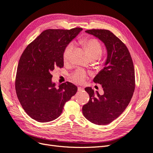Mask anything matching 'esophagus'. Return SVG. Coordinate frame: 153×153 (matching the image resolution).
Listing matches in <instances>:
<instances>
[{"mask_svg":"<svg viewBox=\"0 0 153 153\" xmlns=\"http://www.w3.org/2000/svg\"><path fill=\"white\" fill-rule=\"evenodd\" d=\"M83 87H78V91H79V92H80V91H83Z\"/></svg>","mask_w":153,"mask_h":153,"instance_id":"esophagus-1","label":"esophagus"}]
</instances>
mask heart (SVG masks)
<instances>
[{
    "label": "heart",
    "instance_id": "1",
    "mask_svg": "<svg viewBox=\"0 0 153 153\" xmlns=\"http://www.w3.org/2000/svg\"><path fill=\"white\" fill-rule=\"evenodd\" d=\"M80 42L88 51L91 59H96L101 56L102 52V47L98 40L94 38H84L81 40ZM73 49L74 45L72 43H70L66 45L62 53V59L64 62H68L70 60ZM87 77V72L81 68L76 70L71 75L72 80L78 83L83 82Z\"/></svg>",
    "mask_w": 153,
    "mask_h": 153
}]
</instances>
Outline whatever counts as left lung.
Masks as SVG:
<instances>
[{
  "instance_id": "left-lung-1",
  "label": "left lung",
  "mask_w": 153,
  "mask_h": 153,
  "mask_svg": "<svg viewBox=\"0 0 153 153\" xmlns=\"http://www.w3.org/2000/svg\"><path fill=\"white\" fill-rule=\"evenodd\" d=\"M85 32L102 42L108 56L104 68L94 78L102 85L104 94L86 87L90 99L82 112L91 122L104 125L117 118L130 102L135 85L134 64L127 46L109 30L92 29Z\"/></svg>"
}]
</instances>
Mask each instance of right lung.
Returning <instances> with one entry per match:
<instances>
[{
	"instance_id": "add662e5",
	"label": "right lung",
	"mask_w": 153,
	"mask_h": 153,
	"mask_svg": "<svg viewBox=\"0 0 153 153\" xmlns=\"http://www.w3.org/2000/svg\"><path fill=\"white\" fill-rule=\"evenodd\" d=\"M82 30H46L26 47L20 57L16 92L25 111L39 122L58 118L65 104L77 92V87L69 82L56 87L51 72L64 66L63 51Z\"/></svg>"
}]
</instances>
